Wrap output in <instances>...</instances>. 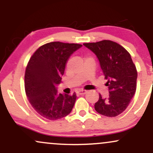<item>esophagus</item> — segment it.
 <instances>
[{
    "mask_svg": "<svg viewBox=\"0 0 153 153\" xmlns=\"http://www.w3.org/2000/svg\"><path fill=\"white\" fill-rule=\"evenodd\" d=\"M87 93L86 91H83V90H79L78 92H77V94H79V95H85V94Z\"/></svg>",
    "mask_w": 153,
    "mask_h": 153,
    "instance_id": "obj_1",
    "label": "esophagus"
}]
</instances>
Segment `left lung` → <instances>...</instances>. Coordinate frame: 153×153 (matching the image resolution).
Returning a JSON list of instances; mask_svg holds the SVG:
<instances>
[{
    "mask_svg": "<svg viewBox=\"0 0 153 153\" xmlns=\"http://www.w3.org/2000/svg\"><path fill=\"white\" fill-rule=\"evenodd\" d=\"M83 45L99 59L109 92L107 98L99 94L95 110L106 117H117L127 108L136 91L137 72L130 54L120 45L110 40Z\"/></svg>",
    "mask_w": 153,
    "mask_h": 153,
    "instance_id": "1",
    "label": "left lung"
}]
</instances>
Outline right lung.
Segmentation results:
<instances>
[{
  "label": "right lung",
  "mask_w": 153,
  "mask_h": 153,
  "mask_svg": "<svg viewBox=\"0 0 153 153\" xmlns=\"http://www.w3.org/2000/svg\"><path fill=\"white\" fill-rule=\"evenodd\" d=\"M79 44L52 42L36 50L28 62L24 81L26 96L34 110L42 117L57 120L69 114L74 106L76 94H58L66 63Z\"/></svg>",
  "instance_id": "1"
}]
</instances>
